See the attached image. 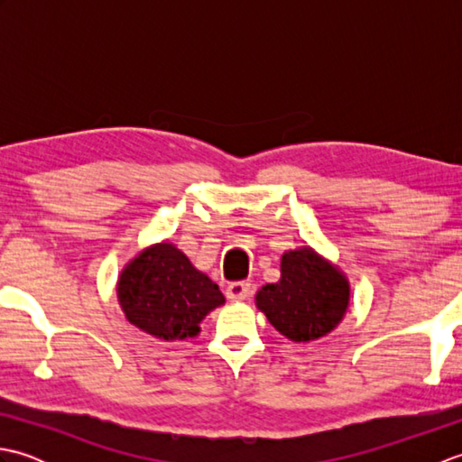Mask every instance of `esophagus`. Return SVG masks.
<instances>
[{
  "label": "esophagus",
  "mask_w": 462,
  "mask_h": 462,
  "mask_svg": "<svg viewBox=\"0 0 462 462\" xmlns=\"http://www.w3.org/2000/svg\"><path fill=\"white\" fill-rule=\"evenodd\" d=\"M226 296L230 301H244L250 296V283L248 282H234L226 290Z\"/></svg>",
  "instance_id": "esophagus-1"
}]
</instances>
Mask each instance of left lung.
I'll use <instances>...</instances> for the list:
<instances>
[{"instance_id":"left-lung-1","label":"left lung","mask_w":462,"mask_h":462,"mask_svg":"<svg viewBox=\"0 0 462 462\" xmlns=\"http://www.w3.org/2000/svg\"><path fill=\"white\" fill-rule=\"evenodd\" d=\"M349 301L351 286L346 273L311 246L283 252L280 280L256 293V308L293 343L329 336L346 318Z\"/></svg>"}]
</instances>
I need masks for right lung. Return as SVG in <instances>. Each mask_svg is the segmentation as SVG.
Returning a JSON list of instances; mask_svg holds the SVG:
<instances>
[{
	"label": "right lung",
	"instance_id": "1",
	"mask_svg": "<svg viewBox=\"0 0 462 462\" xmlns=\"http://www.w3.org/2000/svg\"><path fill=\"white\" fill-rule=\"evenodd\" d=\"M116 300L126 321L161 341L200 333V321L226 303L218 286L171 240L143 248L125 263Z\"/></svg>",
	"mask_w": 462,
	"mask_h": 462
}]
</instances>
